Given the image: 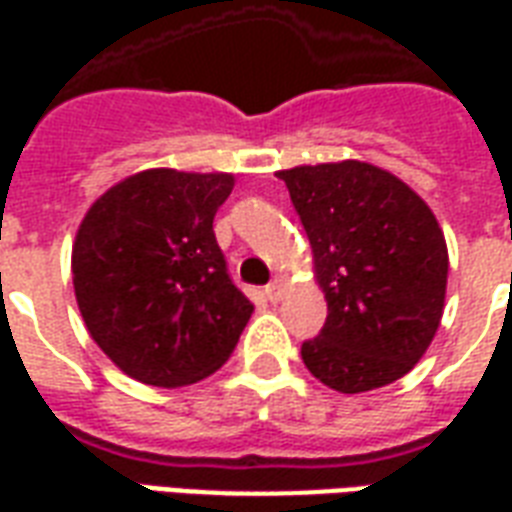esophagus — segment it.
<instances>
[{
  "mask_svg": "<svg viewBox=\"0 0 512 512\" xmlns=\"http://www.w3.org/2000/svg\"><path fill=\"white\" fill-rule=\"evenodd\" d=\"M282 293H285V282H282V279H274V282H268L266 285V298L271 304H276V301L282 298Z\"/></svg>",
  "mask_w": 512,
  "mask_h": 512,
  "instance_id": "obj_1",
  "label": "esophagus"
}]
</instances>
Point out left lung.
I'll return each mask as SVG.
<instances>
[{"label":"left lung","mask_w":512,"mask_h":512,"mask_svg":"<svg viewBox=\"0 0 512 512\" xmlns=\"http://www.w3.org/2000/svg\"><path fill=\"white\" fill-rule=\"evenodd\" d=\"M328 301L320 333L301 344L317 380L363 393L399 380L434 339L445 306L448 246L431 208L366 162L282 170Z\"/></svg>","instance_id":"left-lung-1"}]
</instances>
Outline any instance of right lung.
Here are the masks:
<instances>
[{
  "instance_id": "add662e5",
  "label": "right lung",
  "mask_w": 512,
  "mask_h": 512,
  "mask_svg": "<svg viewBox=\"0 0 512 512\" xmlns=\"http://www.w3.org/2000/svg\"><path fill=\"white\" fill-rule=\"evenodd\" d=\"M230 192L227 173L143 170L83 217L73 246L78 309L100 350L135 380L192 385L236 350L252 304L214 236Z\"/></svg>"
}]
</instances>
